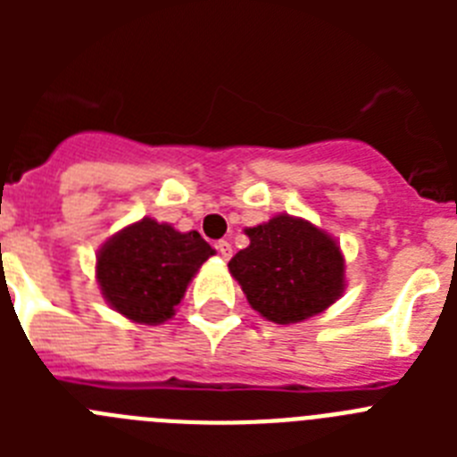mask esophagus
Masks as SVG:
<instances>
[{
    "label": "esophagus",
    "instance_id": "esophagus-1",
    "mask_svg": "<svg viewBox=\"0 0 457 457\" xmlns=\"http://www.w3.org/2000/svg\"><path fill=\"white\" fill-rule=\"evenodd\" d=\"M217 252H220V256L224 258V261H228V258L233 256L231 242H228V240H220V242H217Z\"/></svg>",
    "mask_w": 457,
    "mask_h": 457
}]
</instances>
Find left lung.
Returning a JSON list of instances; mask_svg holds the SVG:
<instances>
[{
    "mask_svg": "<svg viewBox=\"0 0 457 457\" xmlns=\"http://www.w3.org/2000/svg\"><path fill=\"white\" fill-rule=\"evenodd\" d=\"M245 233L249 247L228 261V270L261 316L277 325L302 322L341 297L345 263L332 236L290 215Z\"/></svg>",
    "mask_w": 457,
    "mask_h": 457,
    "instance_id": "1",
    "label": "left lung"
}]
</instances>
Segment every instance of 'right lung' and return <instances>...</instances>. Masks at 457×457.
Segmentation results:
<instances>
[{"mask_svg": "<svg viewBox=\"0 0 457 457\" xmlns=\"http://www.w3.org/2000/svg\"><path fill=\"white\" fill-rule=\"evenodd\" d=\"M215 253L196 231L144 217L104 242L96 277L112 309L135 322L160 325L173 316L196 270Z\"/></svg>", "mask_w": 457, "mask_h": 457, "instance_id": "right-lung-1", "label": "right lung"}]
</instances>
